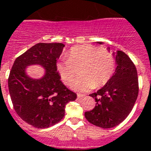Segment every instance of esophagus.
Here are the masks:
<instances>
[{
	"label": "esophagus",
	"instance_id": "1",
	"mask_svg": "<svg viewBox=\"0 0 151 151\" xmlns=\"http://www.w3.org/2000/svg\"><path fill=\"white\" fill-rule=\"evenodd\" d=\"M77 97H78V98L84 97L85 96H86V95H85V94H82V93H77Z\"/></svg>",
	"mask_w": 151,
	"mask_h": 151
}]
</instances>
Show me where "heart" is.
<instances>
[{"mask_svg":"<svg viewBox=\"0 0 151 151\" xmlns=\"http://www.w3.org/2000/svg\"><path fill=\"white\" fill-rule=\"evenodd\" d=\"M115 60L112 52L102 50L93 45H81L72 48L68 58L57 64L62 81L69 84L80 70L81 77L71 83V87L79 91H86L100 87L112 77Z\"/></svg>","mask_w":151,"mask_h":151,"instance_id":"obj_1","label":"heart"}]
</instances>
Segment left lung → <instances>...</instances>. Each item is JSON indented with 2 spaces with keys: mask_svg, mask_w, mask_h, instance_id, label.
Returning a JSON list of instances; mask_svg holds the SVG:
<instances>
[{
  "mask_svg": "<svg viewBox=\"0 0 151 151\" xmlns=\"http://www.w3.org/2000/svg\"><path fill=\"white\" fill-rule=\"evenodd\" d=\"M112 55L116 64L115 73L100 90L90 94L95 99L96 106L84 114L89 122L103 128H113L122 122L133 109L138 95L135 65L122 51Z\"/></svg>",
  "mask_w": 151,
  "mask_h": 151,
  "instance_id": "1",
  "label": "left lung"
}]
</instances>
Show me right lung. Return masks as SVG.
<instances>
[{
  "label": "right lung",
  "instance_id": "right-lung-1",
  "mask_svg": "<svg viewBox=\"0 0 151 151\" xmlns=\"http://www.w3.org/2000/svg\"><path fill=\"white\" fill-rule=\"evenodd\" d=\"M62 43H38L14 61L8 78L10 98L16 112L23 121L37 128L59 122L65 116L67 103L77 99L61 81L57 60L62 53ZM38 64L46 72L39 79L27 75V67Z\"/></svg>",
  "mask_w": 151,
  "mask_h": 151
}]
</instances>
